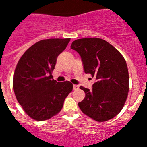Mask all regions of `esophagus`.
Instances as JSON below:
<instances>
[{
    "label": "esophagus",
    "instance_id": "1",
    "mask_svg": "<svg viewBox=\"0 0 147 147\" xmlns=\"http://www.w3.org/2000/svg\"><path fill=\"white\" fill-rule=\"evenodd\" d=\"M79 89V85H77V84H73V89L74 90H77V89Z\"/></svg>",
    "mask_w": 147,
    "mask_h": 147
}]
</instances>
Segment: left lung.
I'll return each mask as SVG.
<instances>
[{
  "instance_id": "left-lung-1",
  "label": "left lung",
  "mask_w": 147,
  "mask_h": 147,
  "mask_svg": "<svg viewBox=\"0 0 147 147\" xmlns=\"http://www.w3.org/2000/svg\"><path fill=\"white\" fill-rule=\"evenodd\" d=\"M71 49L82 58L84 71L96 79L92 89L81 86L85 97L78 103L81 111L98 122H105L121 111L129 92V73L124 57L99 38H80Z\"/></svg>"
}]
</instances>
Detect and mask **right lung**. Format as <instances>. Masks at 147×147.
<instances>
[{
  "instance_id": "obj_1",
  "label": "right lung",
  "mask_w": 147,
  "mask_h": 147,
  "mask_svg": "<svg viewBox=\"0 0 147 147\" xmlns=\"http://www.w3.org/2000/svg\"><path fill=\"white\" fill-rule=\"evenodd\" d=\"M70 38H49L29 47L17 64L13 89L18 103L31 118L44 121L61 111L65 99L72 92L69 81L58 82L52 72L57 58Z\"/></svg>"
}]
</instances>
